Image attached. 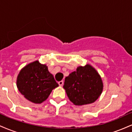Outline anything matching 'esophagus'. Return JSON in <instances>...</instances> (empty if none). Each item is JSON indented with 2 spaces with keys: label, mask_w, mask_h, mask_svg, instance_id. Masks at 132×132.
I'll use <instances>...</instances> for the list:
<instances>
[{
  "label": "esophagus",
  "mask_w": 132,
  "mask_h": 132,
  "mask_svg": "<svg viewBox=\"0 0 132 132\" xmlns=\"http://www.w3.org/2000/svg\"><path fill=\"white\" fill-rule=\"evenodd\" d=\"M63 84H64V82L63 81H59L58 82V84L60 85V86H62L63 85Z\"/></svg>",
  "instance_id": "34e87169"
}]
</instances>
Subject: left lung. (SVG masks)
<instances>
[{"mask_svg":"<svg viewBox=\"0 0 132 132\" xmlns=\"http://www.w3.org/2000/svg\"><path fill=\"white\" fill-rule=\"evenodd\" d=\"M63 87L69 100L76 105L95 102L103 89L102 79L90 65L79 66L66 77Z\"/></svg>","mask_w":132,"mask_h":132,"instance_id":"left-lung-1","label":"left lung"}]
</instances>
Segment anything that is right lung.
<instances>
[{"label":"right lung","instance_id":"1","mask_svg":"<svg viewBox=\"0 0 132 132\" xmlns=\"http://www.w3.org/2000/svg\"><path fill=\"white\" fill-rule=\"evenodd\" d=\"M19 90L27 99L41 104L58 86L46 65L38 61L30 63L20 72L16 80Z\"/></svg>","mask_w":132,"mask_h":132}]
</instances>
